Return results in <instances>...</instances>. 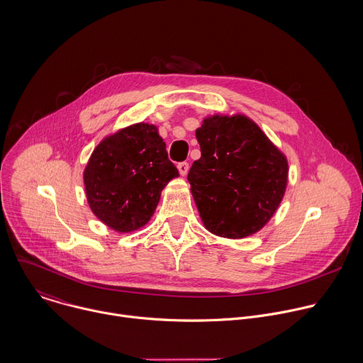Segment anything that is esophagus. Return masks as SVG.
<instances>
[{"instance_id": "obj_1", "label": "esophagus", "mask_w": 363, "mask_h": 363, "mask_svg": "<svg viewBox=\"0 0 363 363\" xmlns=\"http://www.w3.org/2000/svg\"><path fill=\"white\" fill-rule=\"evenodd\" d=\"M177 167H178V171H179L181 175H186L188 174V169H189L188 162H179Z\"/></svg>"}]
</instances>
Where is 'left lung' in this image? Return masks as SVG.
I'll list each match as a JSON object with an SVG mask.
<instances>
[{"label":"left lung","instance_id":"obj_1","mask_svg":"<svg viewBox=\"0 0 363 363\" xmlns=\"http://www.w3.org/2000/svg\"><path fill=\"white\" fill-rule=\"evenodd\" d=\"M195 134L201 158L188 181L205 228L233 239L255 233L284 198L285 155L244 115L205 118Z\"/></svg>","mask_w":363,"mask_h":363}]
</instances>
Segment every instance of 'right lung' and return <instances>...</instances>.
<instances>
[{"instance_id":"add662e5","label":"right lung","mask_w":363,"mask_h":363,"mask_svg":"<svg viewBox=\"0 0 363 363\" xmlns=\"http://www.w3.org/2000/svg\"><path fill=\"white\" fill-rule=\"evenodd\" d=\"M178 175L157 127L141 123L101 141L84 184L95 216L113 230L131 232L151 219L161 191Z\"/></svg>"}]
</instances>
